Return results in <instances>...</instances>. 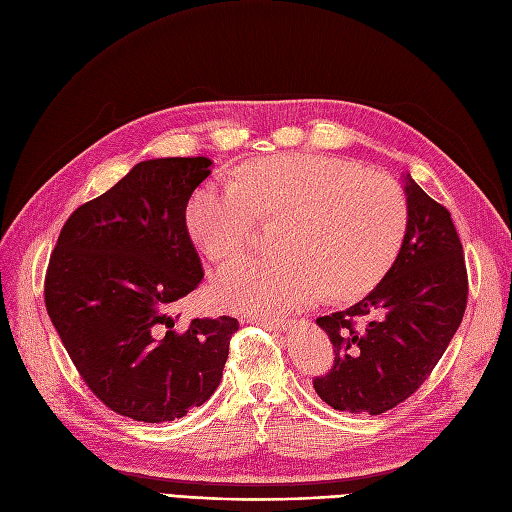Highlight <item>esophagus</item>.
Masks as SVG:
<instances>
[{"label": "esophagus", "instance_id": "obj_1", "mask_svg": "<svg viewBox=\"0 0 512 512\" xmlns=\"http://www.w3.org/2000/svg\"><path fill=\"white\" fill-rule=\"evenodd\" d=\"M245 322H252V324H262V327L267 329H286L290 327V320L284 318H260V316H243Z\"/></svg>", "mask_w": 512, "mask_h": 512}]
</instances>
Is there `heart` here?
<instances>
[{"instance_id": "1", "label": "heart", "mask_w": 512, "mask_h": 512, "mask_svg": "<svg viewBox=\"0 0 512 512\" xmlns=\"http://www.w3.org/2000/svg\"><path fill=\"white\" fill-rule=\"evenodd\" d=\"M260 220H282L280 252L220 271L218 299L277 314L314 303L359 299L391 271L410 226L401 185L359 162L284 153L245 166L237 181L207 183L188 205V228L213 262H230L256 241Z\"/></svg>"}]
</instances>
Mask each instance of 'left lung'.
Wrapping results in <instances>:
<instances>
[{"label":"left lung","instance_id":"1","mask_svg":"<svg viewBox=\"0 0 512 512\" xmlns=\"http://www.w3.org/2000/svg\"><path fill=\"white\" fill-rule=\"evenodd\" d=\"M410 226L391 271L367 297L316 322L335 361L314 378L318 397L339 412L382 414L418 391L468 305V271L451 213L406 181Z\"/></svg>","mask_w":512,"mask_h":512}]
</instances>
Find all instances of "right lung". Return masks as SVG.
I'll list each match as a JSON object with an SVG mask.
<instances>
[{
	"instance_id": "1",
	"label": "right lung",
	"mask_w": 512,
	"mask_h": 512,
	"mask_svg": "<svg viewBox=\"0 0 512 512\" xmlns=\"http://www.w3.org/2000/svg\"><path fill=\"white\" fill-rule=\"evenodd\" d=\"M209 166L136 164L70 215L46 269V312L76 371L106 408L134 421H175L203 406L239 329L230 316L177 327L179 301L205 275L185 209Z\"/></svg>"
}]
</instances>
